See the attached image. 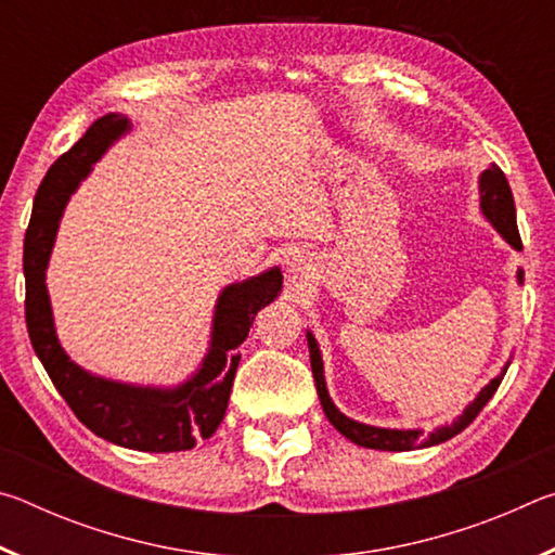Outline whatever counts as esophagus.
<instances>
[{"instance_id":"esophagus-1","label":"esophagus","mask_w":555,"mask_h":555,"mask_svg":"<svg viewBox=\"0 0 555 555\" xmlns=\"http://www.w3.org/2000/svg\"><path fill=\"white\" fill-rule=\"evenodd\" d=\"M286 269H288V274L294 276V281L313 279V274H315L313 255H311V251H306V249H294L286 259Z\"/></svg>"}]
</instances>
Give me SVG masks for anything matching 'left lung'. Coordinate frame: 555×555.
<instances>
[{"label": "left lung", "instance_id": "left-lung-1", "mask_svg": "<svg viewBox=\"0 0 555 555\" xmlns=\"http://www.w3.org/2000/svg\"><path fill=\"white\" fill-rule=\"evenodd\" d=\"M480 208L487 220L494 224V230L502 234V237L512 244L516 251H521V237L519 230H516V208H514V195L512 188L506 183L504 173L500 171V166H490L487 171L480 176ZM516 279L519 284L524 281V271H516ZM308 350H311V370H313V379H315V389L318 397H321V406L325 411V416L331 424L340 430L345 438H350L352 443L362 446V448H372V450H393V453H401V450H416V448H428V446H438L446 443L453 436H457L460 430H465L473 421L477 418V413L485 409V403L494 397L496 387H500L506 367L502 374L487 384V387L477 393V399L469 403V406L460 413V416L453 421L450 426H440L434 434H424L418 428H409V430H399V428H377V426H367L360 424V421L347 418L345 413L335 406L331 393H327L325 387V374H323V357H321V347H318L313 333L308 331Z\"/></svg>", "mask_w": 555, "mask_h": 555}]
</instances>
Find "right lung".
<instances>
[{
  "instance_id": "obj_1",
  "label": "right lung",
  "mask_w": 555,
  "mask_h": 555,
  "mask_svg": "<svg viewBox=\"0 0 555 555\" xmlns=\"http://www.w3.org/2000/svg\"><path fill=\"white\" fill-rule=\"evenodd\" d=\"M129 129L131 121L117 112L95 119L41 181L24 240L26 327L53 387L92 434L142 453H176L195 448L222 424L240 364V345L247 340L261 308L281 294L284 276L279 267H271L264 274L222 288L215 304L208 354L198 372L178 387H137L98 377L75 364L55 335L46 269L65 203L86 181L92 164Z\"/></svg>"
}]
</instances>
